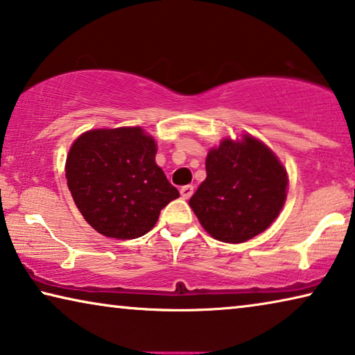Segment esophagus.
<instances>
[{
    "label": "esophagus",
    "instance_id": "obj_1",
    "mask_svg": "<svg viewBox=\"0 0 355 355\" xmlns=\"http://www.w3.org/2000/svg\"><path fill=\"white\" fill-rule=\"evenodd\" d=\"M193 195V185H184L181 187V196L184 200H189Z\"/></svg>",
    "mask_w": 355,
    "mask_h": 355
}]
</instances>
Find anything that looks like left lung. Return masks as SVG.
I'll use <instances>...</instances> for the list:
<instances>
[{
	"label": "left lung",
	"instance_id": "8db88e82",
	"mask_svg": "<svg viewBox=\"0 0 355 355\" xmlns=\"http://www.w3.org/2000/svg\"><path fill=\"white\" fill-rule=\"evenodd\" d=\"M287 171L259 139H223L206 157V179L189 200L206 232L244 243L268 228L284 206Z\"/></svg>",
	"mask_w": 355,
	"mask_h": 355
}]
</instances>
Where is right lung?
<instances>
[{"label":"right lung","mask_w":355,"mask_h":355,"mask_svg":"<svg viewBox=\"0 0 355 355\" xmlns=\"http://www.w3.org/2000/svg\"><path fill=\"white\" fill-rule=\"evenodd\" d=\"M157 146L141 127L80 135L67 157L68 189L84 219L109 238L146 234L179 196L155 163Z\"/></svg>","instance_id":"add662e5"}]
</instances>
